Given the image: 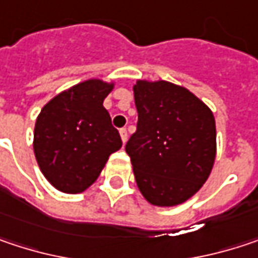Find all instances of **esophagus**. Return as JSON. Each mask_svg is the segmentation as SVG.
<instances>
[{
    "instance_id": "obj_1",
    "label": "esophagus",
    "mask_w": 258,
    "mask_h": 258,
    "mask_svg": "<svg viewBox=\"0 0 258 258\" xmlns=\"http://www.w3.org/2000/svg\"><path fill=\"white\" fill-rule=\"evenodd\" d=\"M119 136H121V140H122V143H125V142H127V139H128L127 130H125V128L119 130Z\"/></svg>"
}]
</instances>
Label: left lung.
<instances>
[{"mask_svg":"<svg viewBox=\"0 0 258 258\" xmlns=\"http://www.w3.org/2000/svg\"><path fill=\"white\" fill-rule=\"evenodd\" d=\"M137 130L125 145L139 190L156 207L192 198L211 174L216 119L187 88L139 80L133 87Z\"/></svg>","mask_w":258,"mask_h":258,"instance_id":"left-lung-1","label":"left lung"}]
</instances>
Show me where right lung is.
I'll return each mask as SVG.
<instances>
[{"instance_id":"add662e5","label":"right lung","mask_w":258,"mask_h":258,"mask_svg":"<svg viewBox=\"0 0 258 258\" xmlns=\"http://www.w3.org/2000/svg\"><path fill=\"white\" fill-rule=\"evenodd\" d=\"M113 82H80L53 97L36 118L34 153L44 177L60 192L81 194L121 149L118 130L103 106Z\"/></svg>"}]
</instances>
